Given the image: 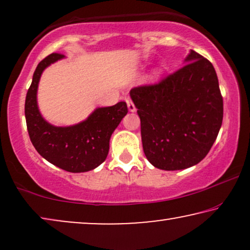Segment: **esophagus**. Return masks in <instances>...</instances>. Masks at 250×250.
<instances>
[{
    "mask_svg": "<svg viewBox=\"0 0 250 250\" xmlns=\"http://www.w3.org/2000/svg\"><path fill=\"white\" fill-rule=\"evenodd\" d=\"M126 104H127V108H128L129 111L134 112L136 110L135 105H134V104H133V101L131 100V99H126Z\"/></svg>",
    "mask_w": 250,
    "mask_h": 250,
    "instance_id": "1",
    "label": "esophagus"
}]
</instances>
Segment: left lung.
Listing matches in <instances>:
<instances>
[{"label":"left lung","mask_w":250,"mask_h":250,"mask_svg":"<svg viewBox=\"0 0 250 250\" xmlns=\"http://www.w3.org/2000/svg\"><path fill=\"white\" fill-rule=\"evenodd\" d=\"M183 64L158 84L129 92L141 121L145 155L164 170L200 163L223 121V99L213 64L193 50Z\"/></svg>","instance_id":"left-lung-1"}]
</instances>
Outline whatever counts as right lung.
<instances>
[{"instance_id":"obj_1","label":"right lung","mask_w":250,"mask_h":250,"mask_svg":"<svg viewBox=\"0 0 250 250\" xmlns=\"http://www.w3.org/2000/svg\"><path fill=\"white\" fill-rule=\"evenodd\" d=\"M64 56L52 53L37 64L26 95L27 129L37 152L54 166L70 173L97 168L107 158L109 141L127 114L126 102L94 109L83 122L70 126H54L43 118L37 104V88L43 71Z\"/></svg>"}]
</instances>
